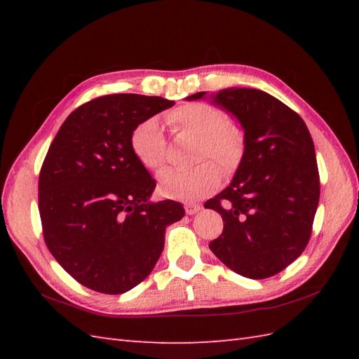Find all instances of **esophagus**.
<instances>
[{
    "label": "esophagus",
    "mask_w": 359,
    "mask_h": 359,
    "mask_svg": "<svg viewBox=\"0 0 359 359\" xmlns=\"http://www.w3.org/2000/svg\"><path fill=\"white\" fill-rule=\"evenodd\" d=\"M201 210H202V207L199 203H187L185 205V211H187V215H189V216L196 215V212H199Z\"/></svg>",
    "instance_id": "1"
}]
</instances>
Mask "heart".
<instances>
[{
  "label": "heart",
  "instance_id": "1",
  "mask_svg": "<svg viewBox=\"0 0 359 359\" xmlns=\"http://www.w3.org/2000/svg\"><path fill=\"white\" fill-rule=\"evenodd\" d=\"M168 123L175 133L197 137L196 160L211 158L224 172L238 170L245 154V135L242 129L228 121L225 111L210 103H185L168 112ZM131 148L139 162L149 171H158L166 162V140L156 118H147L135 126ZM211 159V160H212ZM210 160V161H211ZM210 161L189 170L166 168L158 175L160 188L166 196L194 199L217 188L222 172Z\"/></svg>",
  "mask_w": 359,
  "mask_h": 359
}]
</instances>
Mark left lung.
I'll return each instance as SVG.
<instances>
[{"instance_id": "8db88e82", "label": "left lung", "mask_w": 359, "mask_h": 359, "mask_svg": "<svg viewBox=\"0 0 359 359\" xmlns=\"http://www.w3.org/2000/svg\"><path fill=\"white\" fill-rule=\"evenodd\" d=\"M203 97L207 93L187 98ZM210 97L239 120L245 135V154L231 184L205 202L225 222L210 248L241 276H274L310 239L319 202L313 140L304 120L264 90L228 88Z\"/></svg>"}]
</instances>
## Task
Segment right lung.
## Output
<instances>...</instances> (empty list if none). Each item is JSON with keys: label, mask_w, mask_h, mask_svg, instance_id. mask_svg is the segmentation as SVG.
Listing matches in <instances>:
<instances>
[{"label": "right lung", "mask_w": 359, "mask_h": 359, "mask_svg": "<svg viewBox=\"0 0 359 359\" xmlns=\"http://www.w3.org/2000/svg\"><path fill=\"white\" fill-rule=\"evenodd\" d=\"M174 102L112 94L65 120L38 180L44 242L71 276L94 292L121 294L154 269L165 230L185 216L182 203L151 202L156 188L131 148L135 126Z\"/></svg>", "instance_id": "1"}]
</instances>
